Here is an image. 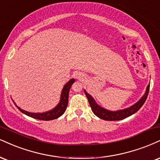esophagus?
<instances>
[{
	"label": "esophagus",
	"mask_w": 160,
	"mask_h": 160,
	"mask_svg": "<svg viewBox=\"0 0 160 160\" xmlns=\"http://www.w3.org/2000/svg\"><path fill=\"white\" fill-rule=\"evenodd\" d=\"M76 78L78 79V80H83L84 75L82 74V73L78 72V73H77V74H76Z\"/></svg>",
	"instance_id": "1"
}]
</instances>
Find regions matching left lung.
Masks as SVG:
<instances>
[{
	"mask_svg": "<svg viewBox=\"0 0 160 160\" xmlns=\"http://www.w3.org/2000/svg\"><path fill=\"white\" fill-rule=\"evenodd\" d=\"M149 88L150 84L148 85L147 88H146V91L145 94H144V95L140 98L139 101H138L133 105L130 106V107H128L126 109H120V110L117 111H110L107 109H104L103 107H101V106H99L96 103V101L93 98V97L92 95H90L88 93H87V92L85 89H84V92H85L86 97H87L88 103H89L90 107L92 108V110L96 116L106 121H119L133 115L134 113H136L138 109L141 108L142 105L145 102L146 99H147L148 92H149Z\"/></svg>",
	"mask_w": 160,
	"mask_h": 160,
	"instance_id": "1",
	"label": "left lung"
}]
</instances>
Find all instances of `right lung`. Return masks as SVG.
<instances>
[{"label": "right lung", "instance_id": "add662e5", "mask_svg": "<svg viewBox=\"0 0 160 160\" xmlns=\"http://www.w3.org/2000/svg\"><path fill=\"white\" fill-rule=\"evenodd\" d=\"M75 80L74 78L71 79L68 82L65 84V86H63L62 90L61 95H60V100L59 102L53 109H51V110L45 112H30L25 111L24 109H21L20 107H18L16 105V103H15L14 101L13 103H15V105L16 106V107L19 110L22 112V113L27 115L28 116L31 117V118L38 119V120H43V121H51L53 120V119L58 118L59 117H60L63 113L65 112V109L67 108V106H68V94H69V90H70L71 86L73 83H74Z\"/></svg>", "mask_w": 160, "mask_h": 160}]
</instances>
